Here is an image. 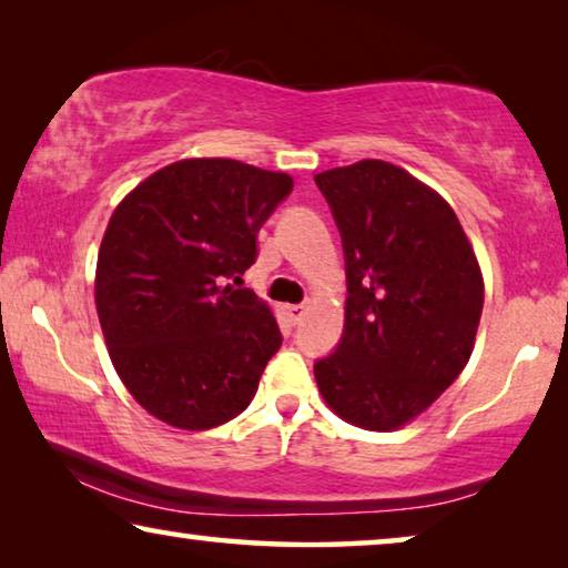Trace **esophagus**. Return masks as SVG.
I'll use <instances>...</instances> for the list:
<instances>
[{
    "mask_svg": "<svg viewBox=\"0 0 568 568\" xmlns=\"http://www.w3.org/2000/svg\"><path fill=\"white\" fill-rule=\"evenodd\" d=\"M303 315H305V305H287V318H291L293 325L301 323Z\"/></svg>",
    "mask_w": 568,
    "mask_h": 568,
    "instance_id": "1",
    "label": "esophagus"
}]
</instances>
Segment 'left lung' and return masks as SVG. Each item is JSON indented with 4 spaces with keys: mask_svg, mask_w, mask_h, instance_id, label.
<instances>
[{
    "mask_svg": "<svg viewBox=\"0 0 568 568\" xmlns=\"http://www.w3.org/2000/svg\"><path fill=\"white\" fill-rule=\"evenodd\" d=\"M315 185L338 225L348 283L341 343L315 361V381L341 418L393 430L466 368L484 277L454 210L406 170L361 160Z\"/></svg>",
    "mask_w": 568,
    "mask_h": 568,
    "instance_id": "obj_1",
    "label": "left lung"
}]
</instances>
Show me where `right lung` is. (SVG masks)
I'll list each match as a JSON object with an SVG mask.
<instances>
[{
    "label": "right lung",
    "instance_id": "right-lung-1",
    "mask_svg": "<svg viewBox=\"0 0 568 568\" xmlns=\"http://www.w3.org/2000/svg\"><path fill=\"white\" fill-rule=\"evenodd\" d=\"M293 178L237 160H180L110 217L100 325L124 386L152 416L207 430L243 413L283 335L243 275Z\"/></svg>",
    "mask_w": 568,
    "mask_h": 568
}]
</instances>
